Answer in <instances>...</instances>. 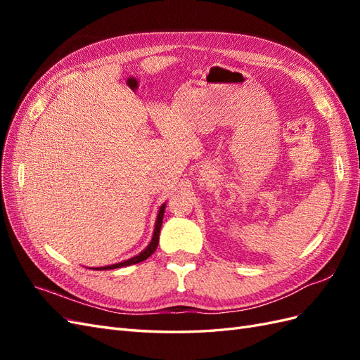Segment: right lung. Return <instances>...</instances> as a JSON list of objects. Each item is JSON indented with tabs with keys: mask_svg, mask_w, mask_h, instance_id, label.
Returning <instances> with one entry per match:
<instances>
[{
	"mask_svg": "<svg viewBox=\"0 0 360 360\" xmlns=\"http://www.w3.org/2000/svg\"><path fill=\"white\" fill-rule=\"evenodd\" d=\"M163 213H165V204H162V205H160L159 213H158V219H156V225H155V233H153V237H151V242H150V245L143 250V252L138 254V255H136V257H134V258H129V259L123 261V263H117V264L105 266V267H96V269H93V270H110V269H117V267L132 266V264H136V263H141V261L147 259L151 254L155 252L156 248H158V245H159V233H160V228H162Z\"/></svg>",
	"mask_w": 360,
	"mask_h": 360,
	"instance_id": "right-lung-1",
	"label": "right lung"
}]
</instances>
